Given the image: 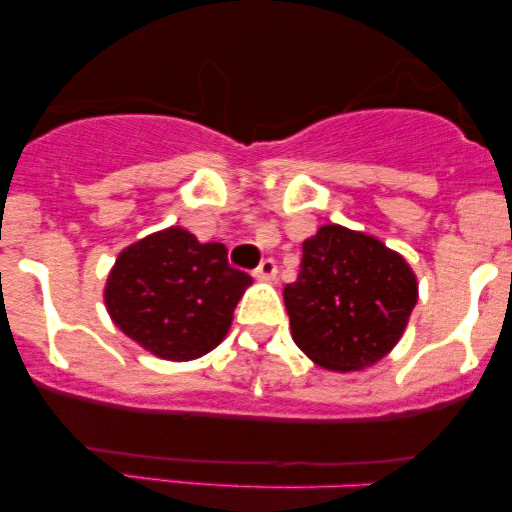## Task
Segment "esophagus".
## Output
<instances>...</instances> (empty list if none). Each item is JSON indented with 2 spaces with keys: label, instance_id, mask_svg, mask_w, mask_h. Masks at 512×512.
Segmentation results:
<instances>
[{
  "label": "esophagus",
  "instance_id": "1",
  "mask_svg": "<svg viewBox=\"0 0 512 512\" xmlns=\"http://www.w3.org/2000/svg\"><path fill=\"white\" fill-rule=\"evenodd\" d=\"M276 272H279V269H276V262L274 260H262L260 262V267L255 269V279H260V281H274L276 279Z\"/></svg>",
  "mask_w": 512,
  "mask_h": 512
}]
</instances>
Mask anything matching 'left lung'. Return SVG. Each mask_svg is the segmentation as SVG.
Here are the masks:
<instances>
[{
  "label": "left lung",
  "instance_id": "1",
  "mask_svg": "<svg viewBox=\"0 0 512 512\" xmlns=\"http://www.w3.org/2000/svg\"><path fill=\"white\" fill-rule=\"evenodd\" d=\"M419 301L409 262L383 240L339 223L303 240L301 272L286 284L291 337L327 370H363L402 339Z\"/></svg>",
  "mask_w": 512,
  "mask_h": 512
}]
</instances>
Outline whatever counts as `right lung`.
<instances>
[{
  "mask_svg": "<svg viewBox=\"0 0 512 512\" xmlns=\"http://www.w3.org/2000/svg\"><path fill=\"white\" fill-rule=\"evenodd\" d=\"M250 284L248 274L228 264L221 243H199L170 226L117 255L103 298L132 342L163 361H192L226 339Z\"/></svg>",
  "mask_w": 512,
  "mask_h": 512,
  "instance_id": "right-lung-1",
  "label": "right lung"
}]
</instances>
